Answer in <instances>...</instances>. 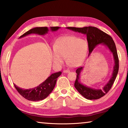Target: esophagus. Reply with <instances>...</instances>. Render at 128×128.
I'll use <instances>...</instances> for the list:
<instances>
[{"label": "esophagus", "instance_id": "esophagus-1", "mask_svg": "<svg viewBox=\"0 0 128 128\" xmlns=\"http://www.w3.org/2000/svg\"><path fill=\"white\" fill-rule=\"evenodd\" d=\"M63 72H64V73H67L70 72V70H69V69H66V70H63Z\"/></svg>", "mask_w": 128, "mask_h": 128}]
</instances>
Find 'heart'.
I'll list each match as a JSON object with an SVG mask.
<instances>
[{
  "instance_id": "heart-1",
  "label": "heart",
  "mask_w": 128,
  "mask_h": 128,
  "mask_svg": "<svg viewBox=\"0 0 128 128\" xmlns=\"http://www.w3.org/2000/svg\"><path fill=\"white\" fill-rule=\"evenodd\" d=\"M88 52V43L86 40L76 36H65L56 40L52 58L54 64L60 66L63 64L64 58H66L69 66L76 67L84 63Z\"/></svg>"
}]
</instances>
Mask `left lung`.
Instances as JSON below:
<instances>
[{
    "label": "left lung",
    "instance_id": "8db88e82",
    "mask_svg": "<svg viewBox=\"0 0 128 128\" xmlns=\"http://www.w3.org/2000/svg\"><path fill=\"white\" fill-rule=\"evenodd\" d=\"M66 29L86 35L89 51L88 56L92 52L95 47L100 44H102L107 47L113 55L114 65L112 77L102 88H94L84 85L80 81V73L83 68L80 67L77 68L76 71L77 73V77L74 82V87L80 94L89 100L100 98L111 89L118 73L119 68L118 58L115 43L111 36L97 28L93 26H86L84 28L67 27Z\"/></svg>",
    "mask_w": 128,
    "mask_h": 128
}]
</instances>
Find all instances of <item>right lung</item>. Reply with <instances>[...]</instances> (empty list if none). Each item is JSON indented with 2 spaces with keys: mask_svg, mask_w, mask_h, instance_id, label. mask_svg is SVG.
Masks as SVG:
<instances>
[{
  "mask_svg": "<svg viewBox=\"0 0 128 128\" xmlns=\"http://www.w3.org/2000/svg\"><path fill=\"white\" fill-rule=\"evenodd\" d=\"M60 28V27L58 26L50 27V30L52 32H55ZM48 31L49 29L47 27L34 28L20 36L19 38H22L30 34H37L43 36L47 34ZM61 74V72L53 73L40 85L29 89H24L17 86L15 84H14V86L19 94L27 100L31 101L42 100L47 98L52 92L55 86L57 78Z\"/></svg>",
  "mask_w": 128,
  "mask_h": 128,
  "instance_id": "1",
  "label": "right lung"
}]
</instances>
